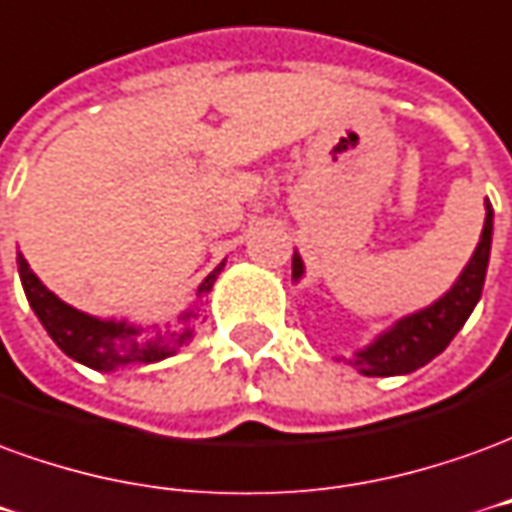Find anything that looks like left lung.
I'll return each instance as SVG.
<instances>
[{
    "mask_svg": "<svg viewBox=\"0 0 512 512\" xmlns=\"http://www.w3.org/2000/svg\"><path fill=\"white\" fill-rule=\"evenodd\" d=\"M485 226H482L480 245L474 250L471 262L460 273L458 284L447 295L427 306L419 314H411L400 320L389 333H383L378 342L369 344L364 353H358L353 364L369 375V378H389V375H408L427 361H433L438 353L447 350V344L455 339V333L469 320V314L477 306L485 284L488 256H491V231H494V209L485 206ZM303 275L300 256L292 259V278Z\"/></svg>",
    "mask_w": 512,
    "mask_h": 512,
    "instance_id": "obj_1",
    "label": "left lung"
}]
</instances>
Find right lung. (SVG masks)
Here are the masks:
<instances>
[{"mask_svg": "<svg viewBox=\"0 0 512 512\" xmlns=\"http://www.w3.org/2000/svg\"><path fill=\"white\" fill-rule=\"evenodd\" d=\"M220 267L212 275H206L198 295H204V292L212 289ZM18 275H21L24 295L30 300L32 311L38 314V320L43 322L46 333L52 336L54 344L65 355H71L79 364L93 366V369H115V366L126 364H154V361H162V358L176 353V347L190 339V328L181 333L165 331L168 336L157 333V339H146V336H140L137 328L126 325V322H104L76 311L68 303H63L60 297H54L38 281V275L32 273L30 264H27V259L21 253H18Z\"/></svg>", "mask_w": 512, "mask_h": 512, "instance_id": "add662e5", "label": "right lung"}]
</instances>
